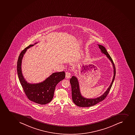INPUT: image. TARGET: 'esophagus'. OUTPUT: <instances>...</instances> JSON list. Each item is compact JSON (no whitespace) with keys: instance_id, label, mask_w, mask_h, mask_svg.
<instances>
[{"instance_id":"esophagus-1","label":"esophagus","mask_w":135,"mask_h":135,"mask_svg":"<svg viewBox=\"0 0 135 135\" xmlns=\"http://www.w3.org/2000/svg\"><path fill=\"white\" fill-rule=\"evenodd\" d=\"M70 76H71V74H70V73L69 72H67L65 73V77L67 78V79H69V78H70Z\"/></svg>"}]
</instances>
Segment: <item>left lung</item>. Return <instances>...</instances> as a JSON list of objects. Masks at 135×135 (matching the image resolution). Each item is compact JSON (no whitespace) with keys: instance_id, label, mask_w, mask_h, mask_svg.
I'll list each match as a JSON object with an SVG mask.
<instances>
[{"instance_id":"obj_1","label":"left lung","mask_w":135,"mask_h":135,"mask_svg":"<svg viewBox=\"0 0 135 135\" xmlns=\"http://www.w3.org/2000/svg\"><path fill=\"white\" fill-rule=\"evenodd\" d=\"M98 46L101 50V52L106 55L107 57H108V59L111 61V62L113 64V67L114 69V75L113 77L112 82L111 83V84L110 85L109 87L108 88L106 91L105 92L103 95L100 96V97L95 98H87L83 97L82 95H81L79 89V83L77 78H76L75 76H72L71 78L70 79V83L71 86L72 98L73 102L77 106L80 107H89L94 106L100 102L103 101L109 93L115 79L116 75V68L113 60L104 46L100 45H98Z\"/></svg>"}]
</instances>
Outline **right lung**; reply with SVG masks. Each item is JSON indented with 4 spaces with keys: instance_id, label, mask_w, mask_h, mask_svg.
I'll list each match as a JSON object with an SVG mask.
<instances>
[{
    "instance_id": "add662e5",
    "label": "right lung",
    "mask_w": 135,
    "mask_h": 135,
    "mask_svg": "<svg viewBox=\"0 0 135 135\" xmlns=\"http://www.w3.org/2000/svg\"><path fill=\"white\" fill-rule=\"evenodd\" d=\"M37 43H35L34 45ZM34 45H30L22 50L19 55L17 62V73L19 81L27 98L36 103L45 105L52 100L56 86L65 79V74L64 71L56 72L53 73L42 82L37 84L27 83L22 75L21 69L22 61L27 49Z\"/></svg>"
}]
</instances>
